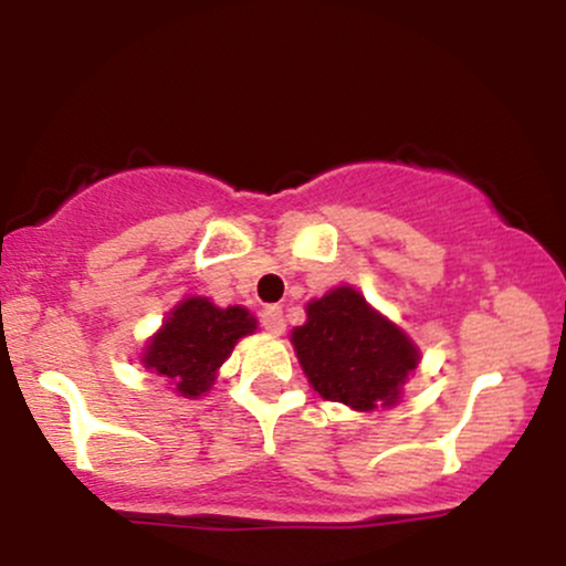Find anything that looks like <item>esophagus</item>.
<instances>
[{
	"instance_id": "obj_1",
	"label": "esophagus",
	"mask_w": 566,
	"mask_h": 566,
	"mask_svg": "<svg viewBox=\"0 0 566 566\" xmlns=\"http://www.w3.org/2000/svg\"><path fill=\"white\" fill-rule=\"evenodd\" d=\"M261 324L269 329L271 335H282L284 327H287V322H284V314L279 305H269V308L261 311Z\"/></svg>"
}]
</instances>
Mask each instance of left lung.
Returning a JSON list of instances; mask_svg holds the SVG:
<instances>
[{
	"label": "left lung",
	"mask_w": 566,
	"mask_h": 566,
	"mask_svg": "<svg viewBox=\"0 0 566 566\" xmlns=\"http://www.w3.org/2000/svg\"><path fill=\"white\" fill-rule=\"evenodd\" d=\"M305 316L290 340L322 399L359 412L394 407L401 399V386L418 367L420 350L365 295L343 284L305 305Z\"/></svg>",
	"instance_id": "left-lung-1"
}]
</instances>
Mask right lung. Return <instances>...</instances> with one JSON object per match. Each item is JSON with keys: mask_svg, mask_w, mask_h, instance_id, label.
<instances>
[{"mask_svg": "<svg viewBox=\"0 0 566 566\" xmlns=\"http://www.w3.org/2000/svg\"><path fill=\"white\" fill-rule=\"evenodd\" d=\"M258 322L242 305L218 308L207 297H186L167 314L143 350V365L175 386V394L197 399L218 378L239 337L255 333Z\"/></svg>", "mask_w": 566, "mask_h": 566, "instance_id": "obj_1", "label": "right lung"}]
</instances>
